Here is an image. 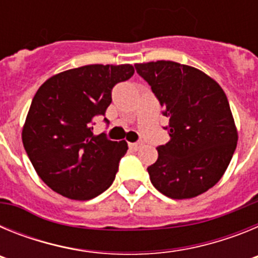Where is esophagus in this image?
Returning <instances> with one entry per match:
<instances>
[{
	"instance_id": "1",
	"label": "esophagus",
	"mask_w": 258,
	"mask_h": 258,
	"mask_svg": "<svg viewBox=\"0 0 258 258\" xmlns=\"http://www.w3.org/2000/svg\"><path fill=\"white\" fill-rule=\"evenodd\" d=\"M142 145H143L142 141H138V142H136V143H131V145H129V147H131L132 150H134V151H137L138 149H141V146Z\"/></svg>"
}]
</instances>
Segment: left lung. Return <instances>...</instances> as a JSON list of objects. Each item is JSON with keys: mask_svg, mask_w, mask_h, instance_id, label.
I'll use <instances>...</instances> for the list:
<instances>
[{"mask_svg": "<svg viewBox=\"0 0 258 258\" xmlns=\"http://www.w3.org/2000/svg\"><path fill=\"white\" fill-rule=\"evenodd\" d=\"M169 118L170 141L157 147L147 168L151 183L170 199H191L213 187L238 142L229 101L220 85L198 68L172 60L138 63Z\"/></svg>", "mask_w": 258, "mask_h": 258, "instance_id": "left-lung-1", "label": "left lung"}]
</instances>
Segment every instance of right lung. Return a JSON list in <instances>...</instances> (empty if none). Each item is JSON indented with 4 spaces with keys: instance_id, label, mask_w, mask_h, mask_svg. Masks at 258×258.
Segmentation results:
<instances>
[{
    "instance_id": "right-lung-1",
    "label": "right lung",
    "mask_w": 258,
    "mask_h": 258,
    "mask_svg": "<svg viewBox=\"0 0 258 258\" xmlns=\"http://www.w3.org/2000/svg\"><path fill=\"white\" fill-rule=\"evenodd\" d=\"M133 74L131 64H89L54 75L40 86L22 140L38 177L52 191L89 200L112 184L127 145L104 133L94 136L93 118L104 116L113 86Z\"/></svg>"
}]
</instances>
